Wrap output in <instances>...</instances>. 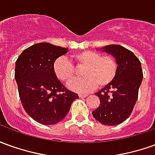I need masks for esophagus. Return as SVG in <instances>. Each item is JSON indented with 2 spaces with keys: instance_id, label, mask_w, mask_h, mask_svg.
Listing matches in <instances>:
<instances>
[{
  "instance_id": "1",
  "label": "esophagus",
  "mask_w": 155,
  "mask_h": 155,
  "mask_svg": "<svg viewBox=\"0 0 155 155\" xmlns=\"http://www.w3.org/2000/svg\"><path fill=\"white\" fill-rule=\"evenodd\" d=\"M87 94H79V98H85V97H87Z\"/></svg>"
}]
</instances>
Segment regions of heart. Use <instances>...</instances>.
Returning <instances> with one entry per match:
<instances>
[{"label":"heart","mask_w":155,"mask_h":155,"mask_svg":"<svg viewBox=\"0 0 155 155\" xmlns=\"http://www.w3.org/2000/svg\"><path fill=\"white\" fill-rule=\"evenodd\" d=\"M77 66L82 67V79L69 85L72 91L84 93L92 91L97 87L102 88L111 84L117 73L116 61L111 56L103 55L93 51L78 52L71 56ZM53 71L56 78L67 84L75 79V70L72 64L64 57H59L53 64Z\"/></svg>","instance_id":"obj_1"}]
</instances>
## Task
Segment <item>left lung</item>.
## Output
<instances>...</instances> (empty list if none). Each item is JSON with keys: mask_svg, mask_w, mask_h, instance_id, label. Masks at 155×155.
<instances>
[{"mask_svg": "<svg viewBox=\"0 0 155 155\" xmlns=\"http://www.w3.org/2000/svg\"><path fill=\"white\" fill-rule=\"evenodd\" d=\"M102 51L115 57L118 68L111 84L96 93L100 104L92 114L102 124L116 126L132 114L143 75L140 61L125 47L110 45Z\"/></svg>", "mask_w": 155, "mask_h": 155, "instance_id": "left-lung-1", "label": "left lung"}]
</instances>
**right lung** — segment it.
Returning a JSON list of instances; mask_svg holds the SVG:
<instances>
[{"label": "right lung", "instance_id": "1", "mask_svg": "<svg viewBox=\"0 0 155 155\" xmlns=\"http://www.w3.org/2000/svg\"><path fill=\"white\" fill-rule=\"evenodd\" d=\"M68 49L49 43L35 44L22 51L16 61L15 79L27 114L37 122L53 125L63 120L78 94L57 79L53 64Z\"/></svg>", "mask_w": 155, "mask_h": 155}]
</instances>
